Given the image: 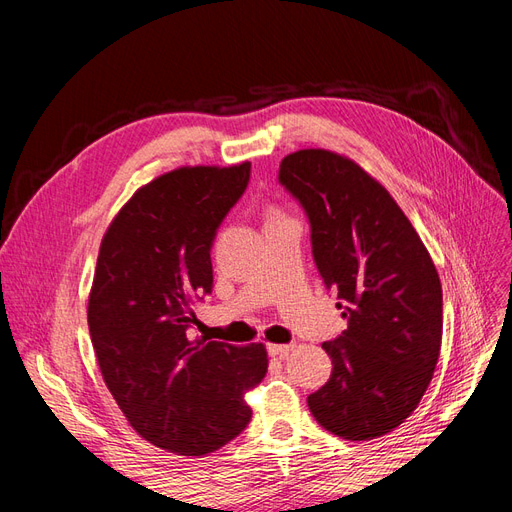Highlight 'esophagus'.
I'll use <instances>...</instances> for the list:
<instances>
[{"instance_id":"1","label":"esophagus","mask_w":512,"mask_h":512,"mask_svg":"<svg viewBox=\"0 0 512 512\" xmlns=\"http://www.w3.org/2000/svg\"><path fill=\"white\" fill-rule=\"evenodd\" d=\"M294 348V344H269L267 346V352L271 356H280V359H284V356Z\"/></svg>"}]
</instances>
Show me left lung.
<instances>
[{
	"mask_svg": "<svg viewBox=\"0 0 512 512\" xmlns=\"http://www.w3.org/2000/svg\"><path fill=\"white\" fill-rule=\"evenodd\" d=\"M277 181L309 222L324 286L348 329L324 342L329 382L307 397L316 423L361 442L416 410L442 344V284L421 237L382 185L324 149L290 153Z\"/></svg>",
	"mask_w": 512,
	"mask_h": 512,
	"instance_id": "obj_1",
	"label": "left lung"
}]
</instances>
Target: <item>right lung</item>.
<instances>
[{
    "mask_svg": "<svg viewBox=\"0 0 512 512\" xmlns=\"http://www.w3.org/2000/svg\"><path fill=\"white\" fill-rule=\"evenodd\" d=\"M252 164L179 168L138 190L100 245L89 335L108 391L138 436L179 455L235 440L243 395L267 374L262 344L194 337V307L213 290L211 245L250 183Z\"/></svg>",
    "mask_w": 512,
    "mask_h": 512,
    "instance_id": "obj_1",
    "label": "right lung"
}]
</instances>
